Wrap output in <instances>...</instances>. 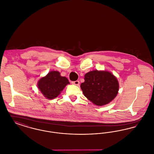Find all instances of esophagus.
Returning a JSON list of instances; mask_svg holds the SVG:
<instances>
[{"instance_id":"34e87169","label":"esophagus","mask_w":154,"mask_h":154,"mask_svg":"<svg viewBox=\"0 0 154 154\" xmlns=\"http://www.w3.org/2000/svg\"><path fill=\"white\" fill-rule=\"evenodd\" d=\"M72 84L74 85H77L79 86V84H80V81H73L72 82Z\"/></svg>"}]
</instances>
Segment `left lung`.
Returning a JSON list of instances; mask_svg holds the SVG:
<instances>
[{
  "instance_id": "1",
  "label": "left lung",
  "mask_w": 154,
  "mask_h": 154,
  "mask_svg": "<svg viewBox=\"0 0 154 154\" xmlns=\"http://www.w3.org/2000/svg\"><path fill=\"white\" fill-rule=\"evenodd\" d=\"M81 84L82 93L89 100L102 106L111 102L117 95V79L108 71L93 70L85 74Z\"/></svg>"
}]
</instances>
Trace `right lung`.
<instances>
[{"mask_svg":"<svg viewBox=\"0 0 154 154\" xmlns=\"http://www.w3.org/2000/svg\"><path fill=\"white\" fill-rule=\"evenodd\" d=\"M69 84L68 79L61 76L59 72L51 71L39 80L37 87L44 97L52 99L57 97Z\"/></svg>","mask_w":154,"mask_h":154,"instance_id":"right-lung-1","label":"right lung"}]
</instances>
